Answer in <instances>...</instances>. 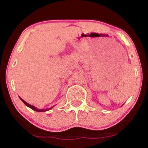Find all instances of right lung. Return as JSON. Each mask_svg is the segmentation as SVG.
Wrapping results in <instances>:
<instances>
[{
  "label": "right lung",
  "mask_w": 148,
  "mask_h": 148,
  "mask_svg": "<svg viewBox=\"0 0 148 148\" xmlns=\"http://www.w3.org/2000/svg\"><path fill=\"white\" fill-rule=\"evenodd\" d=\"M19 98H20V99H21V101H23V102L25 103V106H28V107H29V108H31V109H33V111H37V112H45V111H49V110H51V108H53V107L54 106H53L51 107V108H46V109H39V108H36V107H35V106H33V105H31V104H29V103H27L26 101H25L24 100H23V99H21V97H19Z\"/></svg>",
  "instance_id": "obj_1"
}]
</instances>
